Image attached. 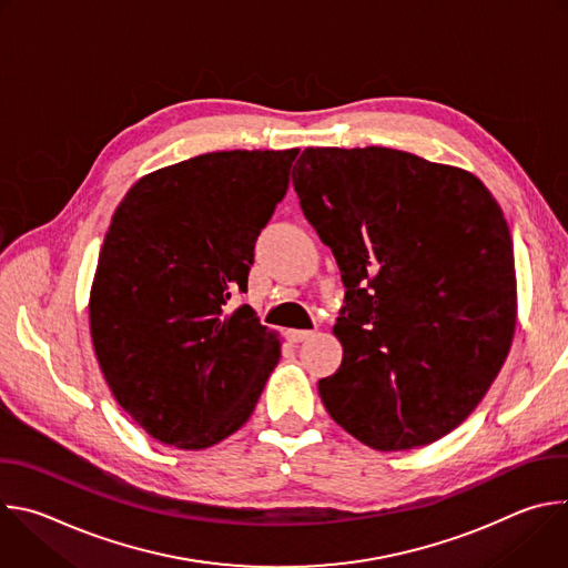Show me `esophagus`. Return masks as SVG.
Here are the masks:
<instances>
[{"mask_svg": "<svg viewBox=\"0 0 568 568\" xmlns=\"http://www.w3.org/2000/svg\"><path fill=\"white\" fill-rule=\"evenodd\" d=\"M312 335H314L312 331H287V339H290L292 344H301V342L310 339Z\"/></svg>", "mask_w": 568, "mask_h": 568, "instance_id": "esophagus-1", "label": "esophagus"}]
</instances>
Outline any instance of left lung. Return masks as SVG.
Returning <instances> with one entry per match:
<instances>
[{
  "mask_svg": "<svg viewBox=\"0 0 568 568\" xmlns=\"http://www.w3.org/2000/svg\"><path fill=\"white\" fill-rule=\"evenodd\" d=\"M305 220L346 287L344 359L323 407L379 452L456 429L515 335L513 237L471 173L390 148H305L292 173Z\"/></svg>",
  "mask_w": 568,
  "mask_h": 568,
  "instance_id": "1",
  "label": "left lung"
}]
</instances>
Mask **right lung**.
Returning a JSON list of instances; mask_svg holds the SVG:
<instances>
[{
    "instance_id": "add662e5",
    "label": "right lung",
    "mask_w": 568,
    "mask_h": 568,
    "mask_svg": "<svg viewBox=\"0 0 568 568\" xmlns=\"http://www.w3.org/2000/svg\"><path fill=\"white\" fill-rule=\"evenodd\" d=\"M298 150L193 156L139 180L112 215L90 296L116 402L154 440L204 449L245 425L281 357L250 305L261 229Z\"/></svg>"
}]
</instances>
